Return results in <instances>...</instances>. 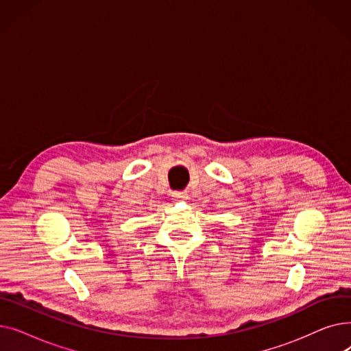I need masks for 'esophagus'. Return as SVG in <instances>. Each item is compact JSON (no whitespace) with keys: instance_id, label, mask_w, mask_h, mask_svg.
I'll return each instance as SVG.
<instances>
[{"instance_id":"esophagus-1","label":"esophagus","mask_w":351,"mask_h":351,"mask_svg":"<svg viewBox=\"0 0 351 351\" xmlns=\"http://www.w3.org/2000/svg\"><path fill=\"white\" fill-rule=\"evenodd\" d=\"M176 200H186L188 199V193L186 192H173L172 195Z\"/></svg>"}]
</instances>
